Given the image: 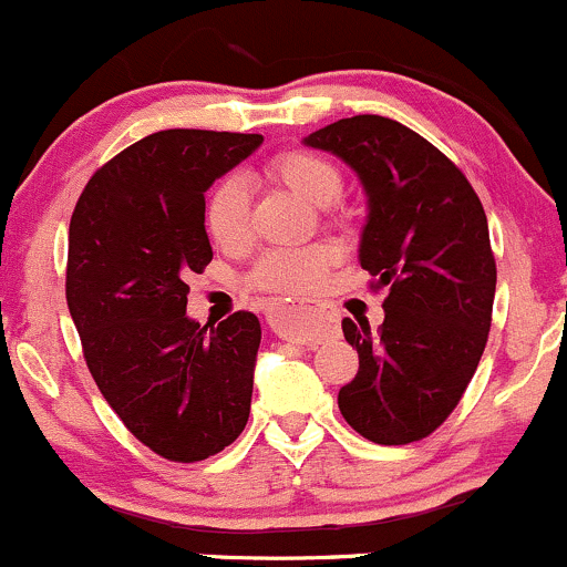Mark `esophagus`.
<instances>
[{
  "label": "esophagus",
  "instance_id": "1",
  "mask_svg": "<svg viewBox=\"0 0 567 567\" xmlns=\"http://www.w3.org/2000/svg\"><path fill=\"white\" fill-rule=\"evenodd\" d=\"M289 310H291V313L300 316V319H308V316H310V306H306V302L289 306ZM289 340H295V343H302V346H316L321 340V332H313V330H308V327H300V330L289 334Z\"/></svg>",
  "mask_w": 567,
  "mask_h": 567
}]
</instances>
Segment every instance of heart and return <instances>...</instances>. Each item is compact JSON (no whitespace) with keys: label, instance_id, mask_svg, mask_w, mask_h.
<instances>
[{"label":"heart","instance_id":"obj_1","mask_svg":"<svg viewBox=\"0 0 567 567\" xmlns=\"http://www.w3.org/2000/svg\"><path fill=\"white\" fill-rule=\"evenodd\" d=\"M267 175L276 184L295 192L297 197L316 208H330L343 192V173L327 156L308 148H289L267 162ZM205 227L213 240L227 251H237L251 237V203L248 188L240 178L218 181L205 203ZM334 248L327 243H313L302 248H272L257 261L251 284L272 295H300L321 281L327 267L332 265Z\"/></svg>","mask_w":567,"mask_h":567}]
</instances>
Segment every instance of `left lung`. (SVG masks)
<instances>
[{"instance_id": "left-lung-1", "label": "left lung", "mask_w": 567, "mask_h": 567, "mask_svg": "<svg viewBox=\"0 0 567 567\" xmlns=\"http://www.w3.org/2000/svg\"><path fill=\"white\" fill-rule=\"evenodd\" d=\"M306 145L362 181L359 265L375 278L370 289L389 286L379 330L343 319L359 370L338 408L381 446L422 441L462 400L489 338L497 267L486 213L462 169L400 121L340 118Z\"/></svg>"}]
</instances>
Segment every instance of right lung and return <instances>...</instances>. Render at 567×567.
Wrapping results in <instances>:
<instances>
[{"instance_id":"add662e5","label":"right lung","mask_w":567,"mask_h":567,"mask_svg":"<svg viewBox=\"0 0 567 567\" xmlns=\"http://www.w3.org/2000/svg\"><path fill=\"white\" fill-rule=\"evenodd\" d=\"M261 135L164 130L102 164L70 221L66 306L102 398L140 443L199 462L240 435L261 340L248 310L186 316V278L210 265L205 192Z\"/></svg>"}]
</instances>
